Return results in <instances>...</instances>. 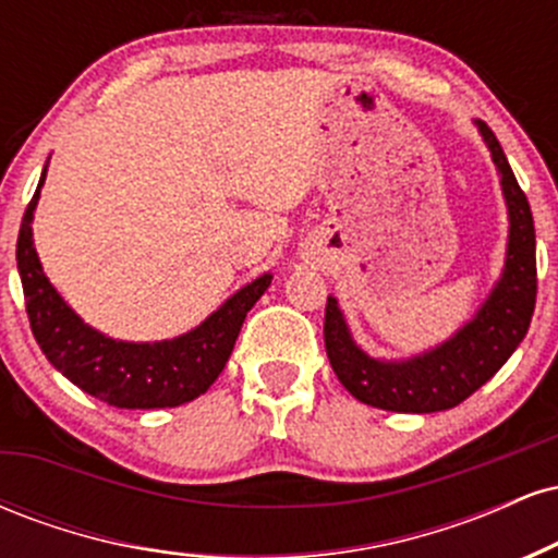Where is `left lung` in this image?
Masks as SVG:
<instances>
[{"label": "left lung", "mask_w": 558, "mask_h": 558, "mask_svg": "<svg viewBox=\"0 0 558 558\" xmlns=\"http://www.w3.org/2000/svg\"><path fill=\"white\" fill-rule=\"evenodd\" d=\"M501 175L509 209V246L504 272L477 315L425 354L403 362L367 356L351 338L338 301L325 306V349L332 373L354 399L386 412L430 414L457 407L490 380L527 336L535 312V226L524 191L509 168L496 133L475 120Z\"/></svg>", "instance_id": "left-lung-1"}]
</instances>
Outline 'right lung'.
<instances>
[{"instance_id": "1", "label": "right lung", "mask_w": 558, "mask_h": 558, "mask_svg": "<svg viewBox=\"0 0 558 558\" xmlns=\"http://www.w3.org/2000/svg\"><path fill=\"white\" fill-rule=\"evenodd\" d=\"M44 178L47 168L21 222L17 272H21L31 330L47 360L73 386L118 409H165L194 401L222 373L246 312L267 291L272 275H259L257 280L235 291L198 328L172 341H114L105 332L88 328L41 270L31 220Z\"/></svg>"}]
</instances>
